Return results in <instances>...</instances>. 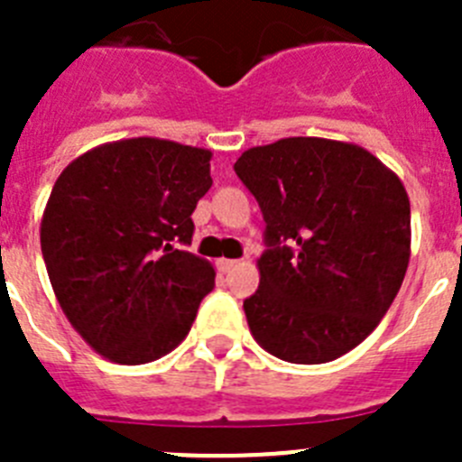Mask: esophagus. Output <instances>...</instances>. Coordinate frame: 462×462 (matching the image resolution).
<instances>
[{
	"label": "esophagus",
	"mask_w": 462,
	"mask_h": 462,
	"mask_svg": "<svg viewBox=\"0 0 462 462\" xmlns=\"http://www.w3.org/2000/svg\"><path fill=\"white\" fill-rule=\"evenodd\" d=\"M217 268L222 273H231V271H234V268H238V261H236V259H219L217 261Z\"/></svg>",
	"instance_id": "1"
}]
</instances>
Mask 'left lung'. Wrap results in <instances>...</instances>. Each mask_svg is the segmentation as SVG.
Wrapping results in <instances>:
<instances>
[{
    "label": "left lung",
    "mask_w": 462,
    "mask_h": 462,
    "mask_svg": "<svg viewBox=\"0 0 462 462\" xmlns=\"http://www.w3.org/2000/svg\"><path fill=\"white\" fill-rule=\"evenodd\" d=\"M266 219L252 337L289 363L352 352L377 328L410 266V196L373 152L317 136L245 150L234 164Z\"/></svg>",
    "instance_id": "1"
}]
</instances>
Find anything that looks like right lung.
<instances>
[{
	"label": "right lung",
	"mask_w": 462,
	"mask_h": 462,
	"mask_svg": "<svg viewBox=\"0 0 462 462\" xmlns=\"http://www.w3.org/2000/svg\"><path fill=\"white\" fill-rule=\"evenodd\" d=\"M210 150L166 138L104 143L60 173L41 217L57 303L94 352L141 365L173 352L215 287L191 245Z\"/></svg>",
	"instance_id": "obj_1"
}]
</instances>
